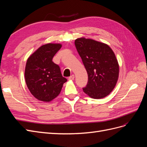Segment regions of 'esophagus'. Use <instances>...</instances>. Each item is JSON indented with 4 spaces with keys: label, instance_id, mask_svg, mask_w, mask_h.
<instances>
[{
    "label": "esophagus",
    "instance_id": "1",
    "mask_svg": "<svg viewBox=\"0 0 147 147\" xmlns=\"http://www.w3.org/2000/svg\"><path fill=\"white\" fill-rule=\"evenodd\" d=\"M74 78H75V75H72L69 77V80H74Z\"/></svg>",
    "mask_w": 147,
    "mask_h": 147
}]
</instances>
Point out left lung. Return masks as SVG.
Here are the masks:
<instances>
[{
  "instance_id": "obj_1",
  "label": "left lung",
  "mask_w": 147,
  "mask_h": 147,
  "mask_svg": "<svg viewBox=\"0 0 147 147\" xmlns=\"http://www.w3.org/2000/svg\"><path fill=\"white\" fill-rule=\"evenodd\" d=\"M75 47L88 73L83 92L99 99L113 91L119 76V65L111 48L104 43L84 37L75 40Z\"/></svg>"
}]
</instances>
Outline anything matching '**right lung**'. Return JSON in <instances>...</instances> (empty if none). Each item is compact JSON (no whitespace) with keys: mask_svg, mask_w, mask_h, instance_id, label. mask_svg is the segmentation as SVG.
Returning a JSON list of instances; mask_svg holds the SVG:
<instances>
[{"mask_svg":"<svg viewBox=\"0 0 147 147\" xmlns=\"http://www.w3.org/2000/svg\"><path fill=\"white\" fill-rule=\"evenodd\" d=\"M61 47L59 43L45 44L28 59L24 73L26 83L31 94L39 100L49 102L54 99L67 82L59 66L52 61Z\"/></svg>","mask_w":147,"mask_h":147,"instance_id":"obj_1","label":"right lung"}]
</instances>
